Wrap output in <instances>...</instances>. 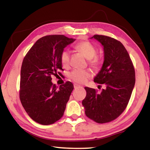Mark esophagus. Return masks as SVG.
Instances as JSON below:
<instances>
[{"instance_id": "1", "label": "esophagus", "mask_w": 150, "mask_h": 150, "mask_svg": "<svg viewBox=\"0 0 150 150\" xmlns=\"http://www.w3.org/2000/svg\"><path fill=\"white\" fill-rule=\"evenodd\" d=\"M79 87H81V85H77V84H74V88H77Z\"/></svg>"}]
</instances>
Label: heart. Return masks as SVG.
Here are the masks:
<instances>
[{
  "instance_id": "b5f03b06",
  "label": "heart",
  "mask_w": 150,
  "mask_h": 150,
  "mask_svg": "<svg viewBox=\"0 0 150 150\" xmlns=\"http://www.w3.org/2000/svg\"><path fill=\"white\" fill-rule=\"evenodd\" d=\"M75 48L88 59V63L94 68L98 67L100 60L96 56V50L93 44L88 42H81L75 45ZM60 61L63 67H67L69 63V52L67 50H63L60 55ZM91 76L88 70L75 69L69 74V78L76 83H84Z\"/></svg>"
}]
</instances>
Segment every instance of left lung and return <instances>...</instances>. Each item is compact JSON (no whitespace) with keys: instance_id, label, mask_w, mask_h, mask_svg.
Masks as SVG:
<instances>
[{"instance_id":"left-lung-1","label":"left lung","mask_w":150,"mask_h":150,"mask_svg":"<svg viewBox=\"0 0 150 150\" xmlns=\"http://www.w3.org/2000/svg\"><path fill=\"white\" fill-rule=\"evenodd\" d=\"M91 38L99 42L104 50L103 64L94 82L106 88L99 93L95 88L85 87L87 95L82 105L88 118L106 123L118 118L128 105L135 85V70L120 42L103 35H94Z\"/></svg>"}]
</instances>
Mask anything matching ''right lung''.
<instances>
[{"mask_svg": "<svg viewBox=\"0 0 150 150\" xmlns=\"http://www.w3.org/2000/svg\"><path fill=\"white\" fill-rule=\"evenodd\" d=\"M75 40L63 35L42 37L22 62L20 99L30 117L42 125L54 124L62 117L74 88L71 82L67 81L57 88L52 82V75L63 69L61 54Z\"/></svg>", "mask_w": 150, "mask_h": 150, "instance_id": "1", "label": "right lung"}]
</instances>
